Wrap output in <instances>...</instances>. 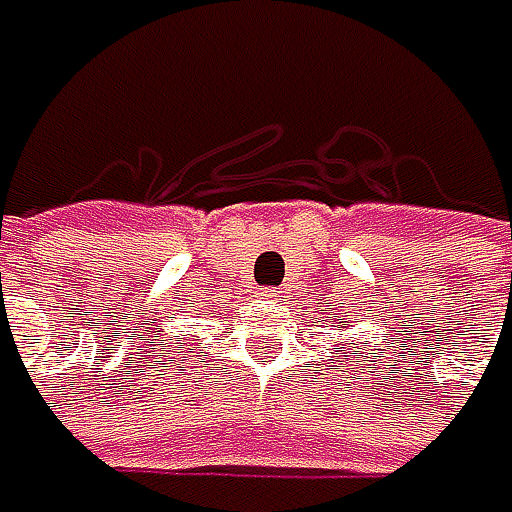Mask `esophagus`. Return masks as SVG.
Returning a JSON list of instances; mask_svg holds the SVG:
<instances>
[{"label": "esophagus", "mask_w": 512, "mask_h": 512, "mask_svg": "<svg viewBox=\"0 0 512 512\" xmlns=\"http://www.w3.org/2000/svg\"><path fill=\"white\" fill-rule=\"evenodd\" d=\"M279 294H282L279 288H265V291H262V296H265V299H276Z\"/></svg>", "instance_id": "1"}]
</instances>
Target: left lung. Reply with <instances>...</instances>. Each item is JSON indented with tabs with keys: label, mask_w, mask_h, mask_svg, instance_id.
I'll list each match as a JSON object with an SVG mask.
<instances>
[{
	"label": "left lung",
	"mask_w": 512,
	"mask_h": 512,
	"mask_svg": "<svg viewBox=\"0 0 512 512\" xmlns=\"http://www.w3.org/2000/svg\"><path fill=\"white\" fill-rule=\"evenodd\" d=\"M351 345H354V343H351ZM345 357H348V354H345Z\"/></svg>",
	"instance_id": "8db88e82"
}]
</instances>
